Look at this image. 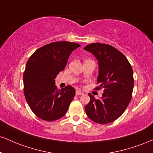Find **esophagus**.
Returning <instances> with one entry per match:
<instances>
[{
	"label": "esophagus",
	"mask_w": 153,
	"mask_h": 153,
	"mask_svg": "<svg viewBox=\"0 0 153 153\" xmlns=\"http://www.w3.org/2000/svg\"><path fill=\"white\" fill-rule=\"evenodd\" d=\"M75 94H76V95H82L83 94V93L81 91H78V90H77L76 91H75Z\"/></svg>",
	"instance_id": "34e87169"
}]
</instances>
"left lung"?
I'll return each mask as SVG.
<instances>
[{
	"label": "left lung",
	"mask_w": 153,
	"mask_h": 153,
	"mask_svg": "<svg viewBox=\"0 0 153 153\" xmlns=\"http://www.w3.org/2000/svg\"><path fill=\"white\" fill-rule=\"evenodd\" d=\"M84 50L94 55L98 61L99 86L96 89L104 88L100 99L88 94L91 101L85 105V113L95 123L108 124L120 117L131 100L133 71L126 57L111 45L91 43Z\"/></svg>",
	"instance_id": "obj_1"
}]
</instances>
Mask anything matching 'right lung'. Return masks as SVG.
<instances>
[{"label":"right lung","mask_w":153,"mask_h":153,"mask_svg":"<svg viewBox=\"0 0 153 153\" xmlns=\"http://www.w3.org/2000/svg\"><path fill=\"white\" fill-rule=\"evenodd\" d=\"M80 46L72 42H54L36 50L29 58L23 73L24 95L39 118L54 121L67 113L75 91L71 85L58 90L54 79L65 68L71 53Z\"/></svg>","instance_id":"1"}]
</instances>
